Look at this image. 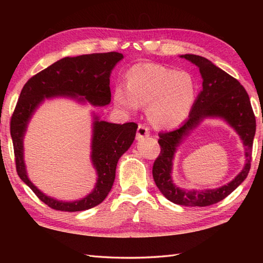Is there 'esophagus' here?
I'll return each instance as SVG.
<instances>
[{
    "instance_id": "esophagus-1",
    "label": "esophagus",
    "mask_w": 263,
    "mask_h": 263,
    "mask_svg": "<svg viewBox=\"0 0 263 263\" xmlns=\"http://www.w3.org/2000/svg\"><path fill=\"white\" fill-rule=\"evenodd\" d=\"M150 136V131L147 126L144 125H139L138 131H137V139L138 140H142V139L147 138Z\"/></svg>"
}]
</instances>
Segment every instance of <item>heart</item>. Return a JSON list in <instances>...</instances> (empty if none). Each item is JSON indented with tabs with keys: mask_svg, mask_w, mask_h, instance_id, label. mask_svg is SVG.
Listing matches in <instances>:
<instances>
[{
	"mask_svg": "<svg viewBox=\"0 0 263 263\" xmlns=\"http://www.w3.org/2000/svg\"><path fill=\"white\" fill-rule=\"evenodd\" d=\"M197 98V85L186 71H175L155 63H139L127 71L126 87L114 90V102L122 109L137 111L147 106V117L161 130L174 128L187 119Z\"/></svg>",
	"mask_w": 263,
	"mask_h": 263,
	"instance_id": "obj_1",
	"label": "heart"
}]
</instances>
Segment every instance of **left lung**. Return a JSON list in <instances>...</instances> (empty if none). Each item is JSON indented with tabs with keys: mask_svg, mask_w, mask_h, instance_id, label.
Masks as SVG:
<instances>
[{
	"mask_svg": "<svg viewBox=\"0 0 263 263\" xmlns=\"http://www.w3.org/2000/svg\"><path fill=\"white\" fill-rule=\"evenodd\" d=\"M198 66L202 78V90L198 95L189 119L171 132L159 133L160 155L155 160L153 176L156 185L171 202L185 206H206L219 202L237 189L247 178L251 167L255 117L244 87L208 59L199 55H180ZM206 118L224 120L235 130L245 146L246 164L242 171L225 186L216 189L185 190L172 181V165L177 148L201 121Z\"/></svg>",
	"mask_w": 263,
	"mask_h": 263,
	"instance_id": "8db88e82",
	"label": "left lung"
}]
</instances>
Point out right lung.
I'll return each mask as SVG.
<instances>
[{
  "instance_id": "obj_1",
  "label": "right lung",
  "mask_w": 263,
  "mask_h": 263,
  "mask_svg": "<svg viewBox=\"0 0 263 263\" xmlns=\"http://www.w3.org/2000/svg\"><path fill=\"white\" fill-rule=\"evenodd\" d=\"M124 59L116 52L66 57L33 76L27 81L20 93L11 117L15 166L21 181L48 206L61 211H83L102 203L107 197L115 180L116 166L121 156L135 141L136 123L115 124L100 120L91 111L92 131L90 160L96 171L95 187L85 198L74 201L55 199L41 191L28 176L25 163L24 140L33 114L45 100L69 98L81 105L87 103L95 107H104L110 103L109 78L115 65Z\"/></svg>"
}]
</instances>
